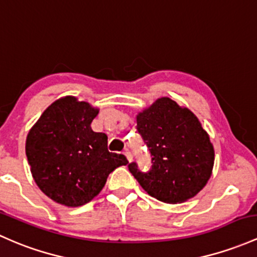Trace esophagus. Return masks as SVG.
<instances>
[{"label":"esophagus","mask_w":257,"mask_h":257,"mask_svg":"<svg viewBox=\"0 0 257 257\" xmlns=\"http://www.w3.org/2000/svg\"><path fill=\"white\" fill-rule=\"evenodd\" d=\"M126 156V158H127V161L128 162H132V154H131V152H128V151H126L125 153H123Z\"/></svg>","instance_id":"obj_1"}]
</instances>
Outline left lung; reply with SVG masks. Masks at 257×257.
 <instances>
[{"instance_id": "8db88e82", "label": "left lung", "mask_w": 257, "mask_h": 257, "mask_svg": "<svg viewBox=\"0 0 257 257\" xmlns=\"http://www.w3.org/2000/svg\"><path fill=\"white\" fill-rule=\"evenodd\" d=\"M136 120L151 152L152 168L143 173L132 162L128 170L143 190L173 205L197 195L212 175L214 150L194 112L163 96L139 112Z\"/></svg>"}]
</instances>
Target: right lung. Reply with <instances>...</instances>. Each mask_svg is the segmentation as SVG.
I'll use <instances>...</instances> for the list:
<instances>
[{
  "label": "right lung",
  "mask_w": 257,
  "mask_h": 257,
  "mask_svg": "<svg viewBox=\"0 0 257 257\" xmlns=\"http://www.w3.org/2000/svg\"><path fill=\"white\" fill-rule=\"evenodd\" d=\"M99 109L67 95L57 99L30 128L26 154L33 178L52 201L67 207L92 201L109 174L127 164L107 151V136L90 123Z\"/></svg>",
  "instance_id": "right-lung-1"
}]
</instances>
